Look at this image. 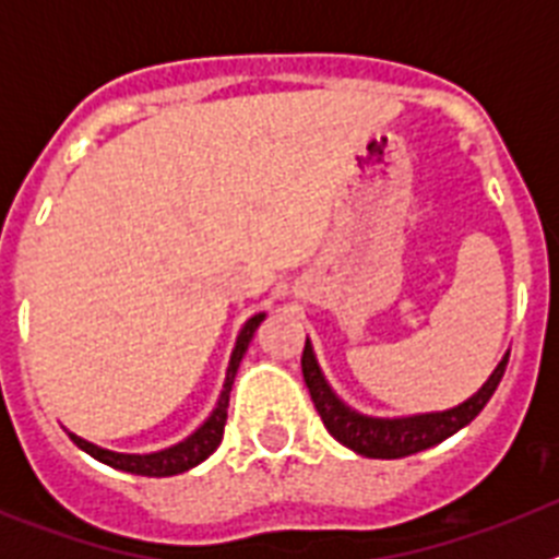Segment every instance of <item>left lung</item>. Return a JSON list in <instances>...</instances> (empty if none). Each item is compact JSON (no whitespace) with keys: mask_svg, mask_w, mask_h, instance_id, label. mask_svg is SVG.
<instances>
[{"mask_svg":"<svg viewBox=\"0 0 559 559\" xmlns=\"http://www.w3.org/2000/svg\"><path fill=\"white\" fill-rule=\"evenodd\" d=\"M507 360L510 355L498 364L496 372L490 374V380L478 389V394H473L467 403L451 408V412L442 414H423V417H406V419H374L364 417V414H355L353 408H347L330 392V386L324 383L322 372L316 367L313 349L305 341L302 349V378L308 383L310 400H313L316 412L322 417L324 428L330 431V437H335L341 445H347L349 451L360 453V456L369 459H403L412 456V453L426 451L433 448L437 442L448 439L451 433H456L459 428H464L471 419H476V414L481 412L490 397L496 394L498 383H501L503 372H507Z\"/></svg>","mask_w":559,"mask_h":559,"instance_id":"1","label":"left lung"}]
</instances>
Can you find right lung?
<instances>
[{
	"label": "right lung",
	"instance_id": "right-lung-1",
	"mask_svg": "<svg viewBox=\"0 0 559 559\" xmlns=\"http://www.w3.org/2000/svg\"><path fill=\"white\" fill-rule=\"evenodd\" d=\"M263 319H265V313L251 316L249 322H246V328L240 330V335H237V344H235V353H231V360H229V369H226V383H224V392H221L218 408L212 412V417L206 419L204 426L192 433L190 439H185V442H179V445L167 448V451L147 453V456H131V453L103 451V448L92 445V442L75 437V433H69V439H72V442H75L81 451H86L88 456H95L97 462L108 464V467H117V471L133 473V476H153V478L176 476V473H185V471H190V467H195V464H201L212 451H215V448L221 445V439H224L226 408H229L231 383H235L237 367H240V360H243L246 349H249L251 335H254V330L260 328V322H263Z\"/></svg>",
	"mask_w": 559,
	"mask_h": 559
}]
</instances>
